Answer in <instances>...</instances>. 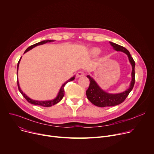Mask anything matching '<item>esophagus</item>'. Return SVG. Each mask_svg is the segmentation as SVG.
Returning a JSON list of instances; mask_svg holds the SVG:
<instances>
[{"instance_id":"obj_1","label":"esophagus","mask_w":154,"mask_h":154,"mask_svg":"<svg viewBox=\"0 0 154 154\" xmlns=\"http://www.w3.org/2000/svg\"><path fill=\"white\" fill-rule=\"evenodd\" d=\"M84 75V72L82 71H79L77 73V77H82V76H83Z\"/></svg>"}]
</instances>
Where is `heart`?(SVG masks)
<instances>
[{
    "mask_svg": "<svg viewBox=\"0 0 154 154\" xmlns=\"http://www.w3.org/2000/svg\"><path fill=\"white\" fill-rule=\"evenodd\" d=\"M100 52V50L98 49V48H94L92 50V54L94 55H97Z\"/></svg>",
    "mask_w": 154,
    "mask_h": 154,
    "instance_id": "1",
    "label": "heart"
}]
</instances>
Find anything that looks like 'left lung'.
<instances>
[{"label":"left lung","instance_id":"left-lung-1","mask_svg":"<svg viewBox=\"0 0 154 154\" xmlns=\"http://www.w3.org/2000/svg\"><path fill=\"white\" fill-rule=\"evenodd\" d=\"M109 44L115 50L117 51H122L128 55L129 61L132 66V72H131L132 80L130 83V88L125 91L119 94H108L101 90L94 79H93L90 75H87V77L90 80V85L86 91L87 98L93 104L99 107L112 106L122 103L127 98L130 91L132 90L135 82V62L133 58L131 57L128 51L123 46L118 45L117 44L112 42H109Z\"/></svg>","mask_w":154,"mask_h":154}]
</instances>
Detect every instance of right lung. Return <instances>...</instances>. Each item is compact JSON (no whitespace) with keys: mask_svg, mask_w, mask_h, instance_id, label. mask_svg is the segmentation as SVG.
Returning <instances> with one entry per match:
<instances>
[{"mask_svg":"<svg viewBox=\"0 0 154 154\" xmlns=\"http://www.w3.org/2000/svg\"><path fill=\"white\" fill-rule=\"evenodd\" d=\"M51 41H54L53 40H45V41H41V42H39L38 43H36L35 44V45H32L30 46V47H29L26 50V51L24 52V53L27 52V51H30V49H33V48L36 47V46H38V45H43V44H45L46 42H51ZM21 58V57H20ZM20 58L19 59L18 63H17V70H18V66H19V61L20 60ZM75 79L74 77H72L71 79H70L69 80H68L67 82H66L61 86V89L59 91V93L57 96V97L52 100H48V101H38V100H32L31 99H30L29 97H27L23 91H22V90H20V87H19V82H18V80H17V86H18V89H19V91H20V93H21V94L23 96V97L27 100L28 102L32 103V104H33V105H40V106H45V107H49V106H51L52 105H54L55 104H57V103H58L63 97L64 95V86L66 85L67 83H68L70 81H72V80H74Z\"/></svg>","mask_w":154,"mask_h":154,"instance_id":"1","label":"right lung"}]
</instances>
